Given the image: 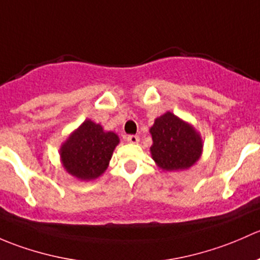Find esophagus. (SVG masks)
Instances as JSON below:
<instances>
[{
    "label": "esophagus",
    "instance_id": "esophagus-1",
    "mask_svg": "<svg viewBox=\"0 0 260 260\" xmlns=\"http://www.w3.org/2000/svg\"><path fill=\"white\" fill-rule=\"evenodd\" d=\"M126 140L129 141L130 144H138L140 139H139L138 135H129V136H127V138H126Z\"/></svg>",
    "mask_w": 260,
    "mask_h": 260
}]
</instances>
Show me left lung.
I'll list each match as a JSON object with an SVG mask.
<instances>
[{
    "label": "left lung",
    "mask_w": 260,
    "mask_h": 260,
    "mask_svg": "<svg viewBox=\"0 0 260 260\" xmlns=\"http://www.w3.org/2000/svg\"><path fill=\"white\" fill-rule=\"evenodd\" d=\"M152 145L150 152L157 167L174 171L189 169L199 160L203 151V140L199 133L168 111L155 120L150 127Z\"/></svg>",
    "instance_id": "1"
}]
</instances>
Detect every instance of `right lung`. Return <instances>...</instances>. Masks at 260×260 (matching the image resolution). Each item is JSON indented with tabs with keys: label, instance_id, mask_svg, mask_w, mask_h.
<instances>
[{
	"label": "right lung",
	"instance_id": "1",
	"mask_svg": "<svg viewBox=\"0 0 260 260\" xmlns=\"http://www.w3.org/2000/svg\"><path fill=\"white\" fill-rule=\"evenodd\" d=\"M119 141L115 133L104 131L101 125L85 120L61 145V161L75 178L93 180L108 169Z\"/></svg>",
	"mask_w": 260,
	"mask_h": 260
}]
</instances>
